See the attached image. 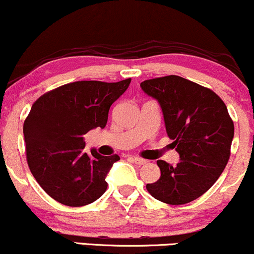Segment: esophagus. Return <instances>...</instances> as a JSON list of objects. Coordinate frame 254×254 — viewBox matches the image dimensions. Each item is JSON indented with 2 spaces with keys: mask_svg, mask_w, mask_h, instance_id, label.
Returning a JSON list of instances; mask_svg holds the SVG:
<instances>
[{
  "mask_svg": "<svg viewBox=\"0 0 254 254\" xmlns=\"http://www.w3.org/2000/svg\"><path fill=\"white\" fill-rule=\"evenodd\" d=\"M132 161L135 162L136 165H145V164H147V160L141 159V157H136V156L132 157Z\"/></svg>",
  "mask_w": 254,
  "mask_h": 254,
  "instance_id": "1",
  "label": "esophagus"
}]
</instances>
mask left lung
<instances>
[{"mask_svg":"<svg viewBox=\"0 0 254 254\" xmlns=\"http://www.w3.org/2000/svg\"><path fill=\"white\" fill-rule=\"evenodd\" d=\"M141 88L159 103L180 157L176 167L157 160L161 177L147 190L160 202L190 203L214 185L228 162L234 137L228 110L216 93L177 75L143 81Z\"/></svg>","mask_w":254,"mask_h":254,"instance_id":"left-lung-1","label":"left lung"}]
</instances>
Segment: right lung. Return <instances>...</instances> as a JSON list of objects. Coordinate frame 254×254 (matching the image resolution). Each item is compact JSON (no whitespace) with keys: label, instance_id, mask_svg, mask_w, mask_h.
Returning <instances> with one entry per match:
<instances>
[{"label":"right lung","instance_id":"right-lung-1","mask_svg":"<svg viewBox=\"0 0 254 254\" xmlns=\"http://www.w3.org/2000/svg\"><path fill=\"white\" fill-rule=\"evenodd\" d=\"M119 82L77 81L40 97L24 123L28 167L49 196L68 206H82L100 198L105 180L118 155L84 151L83 136L106 127L111 105L127 89Z\"/></svg>","mask_w":254,"mask_h":254}]
</instances>
